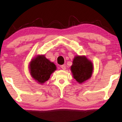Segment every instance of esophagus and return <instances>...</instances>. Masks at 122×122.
Instances as JSON below:
<instances>
[{"label":"esophagus","instance_id":"1","mask_svg":"<svg viewBox=\"0 0 122 122\" xmlns=\"http://www.w3.org/2000/svg\"><path fill=\"white\" fill-rule=\"evenodd\" d=\"M60 67H61V68L63 70H65L66 69V66L65 65H61L60 66Z\"/></svg>","mask_w":122,"mask_h":122}]
</instances>
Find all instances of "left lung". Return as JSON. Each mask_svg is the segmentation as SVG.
Listing matches in <instances>:
<instances>
[{
	"instance_id": "8db88e82",
	"label": "left lung",
	"mask_w": 122,
	"mask_h": 122,
	"mask_svg": "<svg viewBox=\"0 0 122 122\" xmlns=\"http://www.w3.org/2000/svg\"><path fill=\"white\" fill-rule=\"evenodd\" d=\"M73 77L79 84H82L92 77L93 64L85 56H76L71 66Z\"/></svg>"
}]
</instances>
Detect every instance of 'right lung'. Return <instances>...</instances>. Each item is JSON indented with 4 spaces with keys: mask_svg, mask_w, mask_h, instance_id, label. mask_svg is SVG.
I'll list each match as a JSON object with an SVG mask.
<instances>
[{
    "mask_svg": "<svg viewBox=\"0 0 122 122\" xmlns=\"http://www.w3.org/2000/svg\"><path fill=\"white\" fill-rule=\"evenodd\" d=\"M29 68L33 79L42 85L56 71L57 67L54 63L46 58L45 55H38L31 60Z\"/></svg>",
    "mask_w": 122,
    "mask_h": 122,
    "instance_id": "right-lung-1",
    "label": "right lung"
}]
</instances>
